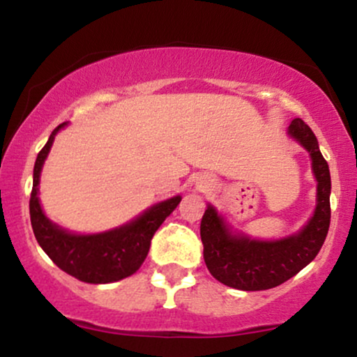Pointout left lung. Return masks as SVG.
Masks as SVG:
<instances>
[{
    "label": "left lung",
    "instance_id": "1",
    "mask_svg": "<svg viewBox=\"0 0 357 357\" xmlns=\"http://www.w3.org/2000/svg\"><path fill=\"white\" fill-rule=\"evenodd\" d=\"M289 136L310 154L317 179V204L301 231L280 240H252L233 233L211 204L203 215L199 233L204 264L216 280L233 289L267 290L284 284L314 260L329 231L331 173L317 137L302 119L290 122Z\"/></svg>",
    "mask_w": 357,
    "mask_h": 357
}]
</instances>
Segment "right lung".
<instances>
[{"label": "right lung", "mask_w": 357, "mask_h": 357, "mask_svg": "<svg viewBox=\"0 0 357 357\" xmlns=\"http://www.w3.org/2000/svg\"><path fill=\"white\" fill-rule=\"evenodd\" d=\"M67 122L60 124L48 137L47 144L36 155L33 169V190L30 196V220L35 238L43 252L52 258L56 267L68 275L87 284H110L136 273L149 252L151 240L155 230L181 202V196L166 199L136 220L104 233L93 235H75L59 225L52 223L45 216L38 199L40 173L47 159L56 132Z\"/></svg>", "instance_id": "1"}]
</instances>
